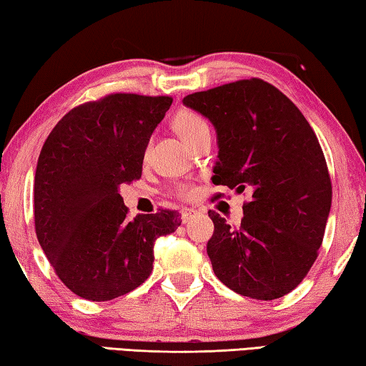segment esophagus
I'll use <instances>...</instances> for the list:
<instances>
[{"label": "esophagus", "mask_w": 366, "mask_h": 366, "mask_svg": "<svg viewBox=\"0 0 366 366\" xmlns=\"http://www.w3.org/2000/svg\"><path fill=\"white\" fill-rule=\"evenodd\" d=\"M182 217H183V223H189L196 217V210H191V209L183 210Z\"/></svg>", "instance_id": "obj_1"}]
</instances>
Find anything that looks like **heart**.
Masks as SVG:
<instances>
[{
	"mask_svg": "<svg viewBox=\"0 0 366 366\" xmlns=\"http://www.w3.org/2000/svg\"><path fill=\"white\" fill-rule=\"evenodd\" d=\"M173 127H175L179 137L187 141V143L193 141L201 132L210 130L207 120L199 112L191 111V109L179 111L175 115V119H173ZM177 194L183 197V199H188V197L194 194V187H191V184H179L177 188Z\"/></svg>",
	"mask_w": 366,
	"mask_h": 366,
	"instance_id": "heart-1",
	"label": "heart"
}]
</instances>
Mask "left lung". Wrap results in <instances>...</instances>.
<instances>
[{"label": "left lung", "instance_id": "1", "mask_svg": "<svg viewBox=\"0 0 366 366\" xmlns=\"http://www.w3.org/2000/svg\"><path fill=\"white\" fill-rule=\"evenodd\" d=\"M183 104L217 130L212 183L252 194L239 227L209 210L214 273L241 296H286L317 260L331 209V178L315 132L286 94L262 79L188 94Z\"/></svg>", "mask_w": 366, "mask_h": 366}]
</instances>
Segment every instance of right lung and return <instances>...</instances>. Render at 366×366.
<instances>
[{"mask_svg": "<svg viewBox=\"0 0 366 366\" xmlns=\"http://www.w3.org/2000/svg\"><path fill=\"white\" fill-rule=\"evenodd\" d=\"M170 96L111 93L57 122L38 157L35 232L70 291L104 302L137 290L152 272L154 244L182 225L177 210L128 219L122 183L141 178L149 138Z\"/></svg>", "mask_w": 366, "mask_h": 366, "instance_id": "right-lung-1", "label": "right lung"}]
</instances>
